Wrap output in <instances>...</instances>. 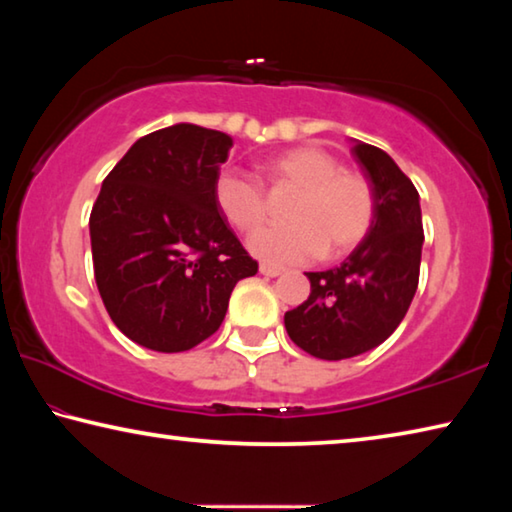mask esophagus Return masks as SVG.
Wrapping results in <instances>:
<instances>
[{"label":"esophagus","mask_w":512,"mask_h":512,"mask_svg":"<svg viewBox=\"0 0 512 512\" xmlns=\"http://www.w3.org/2000/svg\"><path fill=\"white\" fill-rule=\"evenodd\" d=\"M259 273L266 275V277H277L282 271L277 266H273V264H259Z\"/></svg>","instance_id":"34e87169"}]
</instances>
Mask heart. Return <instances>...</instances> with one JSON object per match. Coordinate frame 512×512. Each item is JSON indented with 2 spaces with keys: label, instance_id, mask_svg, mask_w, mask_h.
<instances>
[{
  "label": "heart",
  "instance_id": "heart-1",
  "mask_svg": "<svg viewBox=\"0 0 512 512\" xmlns=\"http://www.w3.org/2000/svg\"><path fill=\"white\" fill-rule=\"evenodd\" d=\"M275 185L293 187L287 223L255 232L248 241L253 253L271 264H302L325 253L339 257L357 248L375 216V194L357 171L320 146H296L266 162ZM214 203L223 219L241 232L255 230L266 219L262 185L246 173L223 171L214 183Z\"/></svg>",
  "mask_w": 512,
  "mask_h": 512
}]
</instances>
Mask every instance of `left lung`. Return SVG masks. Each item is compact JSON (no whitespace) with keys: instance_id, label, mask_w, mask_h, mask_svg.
<instances>
[{"instance_id":"left-lung-1","label":"left lung","mask_w":512,"mask_h":512,"mask_svg":"<svg viewBox=\"0 0 512 512\" xmlns=\"http://www.w3.org/2000/svg\"><path fill=\"white\" fill-rule=\"evenodd\" d=\"M352 155L375 194L368 235L341 266L307 273L309 298L284 314L291 341L325 361L357 357L384 343L409 311L420 277L418 189L377 146L354 140Z\"/></svg>"}]
</instances>
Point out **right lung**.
<instances>
[{"label":"right lung","mask_w":512,"mask_h":512,"mask_svg":"<svg viewBox=\"0 0 512 512\" xmlns=\"http://www.w3.org/2000/svg\"><path fill=\"white\" fill-rule=\"evenodd\" d=\"M230 149L221 131L173 124L140 137L103 180L90 214L94 280L112 323L142 348L192 350L257 273L214 203Z\"/></svg>","instance_id":"obj_1"}]
</instances>
